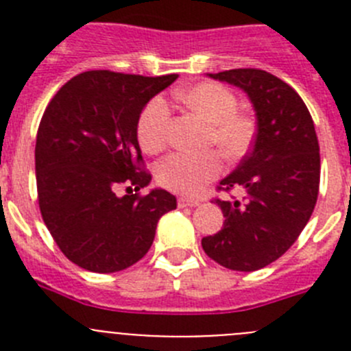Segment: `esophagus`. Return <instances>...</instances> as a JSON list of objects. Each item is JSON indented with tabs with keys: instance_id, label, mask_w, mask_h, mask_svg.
Here are the masks:
<instances>
[{
	"instance_id": "34e87169",
	"label": "esophagus",
	"mask_w": 351,
	"mask_h": 351,
	"mask_svg": "<svg viewBox=\"0 0 351 351\" xmlns=\"http://www.w3.org/2000/svg\"><path fill=\"white\" fill-rule=\"evenodd\" d=\"M178 206L179 207H195V206H198V200H195V198L179 197L178 198Z\"/></svg>"
}]
</instances>
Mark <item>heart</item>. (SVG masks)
Masks as SVG:
<instances>
[{
	"label": "heart",
	"mask_w": 351,
	"mask_h": 351,
	"mask_svg": "<svg viewBox=\"0 0 351 351\" xmlns=\"http://www.w3.org/2000/svg\"><path fill=\"white\" fill-rule=\"evenodd\" d=\"M181 104L209 123L207 144L218 145L223 156L237 161L246 156L256 135L255 119L237 112V96L216 82H200L176 95ZM170 105L165 98L154 96L142 108L137 123L138 144L145 153H158L167 144ZM223 170L216 151L204 154L173 153L158 163L156 181L173 193L197 195L204 186L218 178Z\"/></svg>",
	"instance_id": "heart-1"
}]
</instances>
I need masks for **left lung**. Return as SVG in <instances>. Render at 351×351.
I'll return each mask as SVG.
<instances>
[{"label":"left lung","instance_id":"obj_1","mask_svg":"<svg viewBox=\"0 0 351 351\" xmlns=\"http://www.w3.org/2000/svg\"><path fill=\"white\" fill-rule=\"evenodd\" d=\"M209 77L247 93L258 130L250 153L218 186L243 188L244 204L214 198L225 223L202 247L223 267L258 271L287 253L311 218L320 188L318 137L302 98L269 71L237 68Z\"/></svg>","mask_w":351,"mask_h":351}]
</instances>
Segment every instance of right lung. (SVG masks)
<instances>
[{
  "label": "right lung",
  "instance_id": "1",
  "mask_svg": "<svg viewBox=\"0 0 351 351\" xmlns=\"http://www.w3.org/2000/svg\"><path fill=\"white\" fill-rule=\"evenodd\" d=\"M176 79L84 71L43 112L35 147L40 213L63 255L86 271L117 272L138 262L158 219L178 207L165 190L141 195L151 173L137 141L142 108Z\"/></svg>",
  "mask_w": 351,
  "mask_h": 351
}]
</instances>
